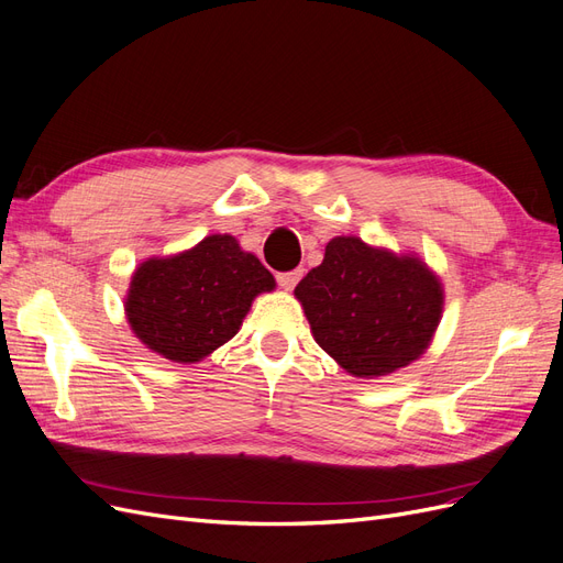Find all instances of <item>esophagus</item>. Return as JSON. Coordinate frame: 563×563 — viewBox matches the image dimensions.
<instances>
[{"mask_svg":"<svg viewBox=\"0 0 563 563\" xmlns=\"http://www.w3.org/2000/svg\"><path fill=\"white\" fill-rule=\"evenodd\" d=\"M300 277H302V269L282 272V275H277V282H279V286L284 288V291H294L296 284L300 282Z\"/></svg>","mask_w":563,"mask_h":563,"instance_id":"1","label":"esophagus"}]
</instances>
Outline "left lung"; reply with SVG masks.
<instances>
[{
    "label": "left lung",
    "instance_id": "left-lung-1",
    "mask_svg": "<svg viewBox=\"0 0 563 563\" xmlns=\"http://www.w3.org/2000/svg\"><path fill=\"white\" fill-rule=\"evenodd\" d=\"M294 294L317 345L366 380L420 360L444 312V284L418 253L371 246L354 234L333 236Z\"/></svg>",
    "mask_w": 563,
    "mask_h": 563
}]
</instances>
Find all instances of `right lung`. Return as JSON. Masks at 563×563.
I'll list each match as a JSON object with an SVG mask.
<instances>
[{
    "label": "right lung",
    "instance_id": "obj_1",
    "mask_svg": "<svg viewBox=\"0 0 563 563\" xmlns=\"http://www.w3.org/2000/svg\"><path fill=\"white\" fill-rule=\"evenodd\" d=\"M275 277L232 234L152 255L133 269L124 314L141 343L174 364H197L242 329L253 300Z\"/></svg>",
    "mask_w": 563,
    "mask_h": 563
}]
</instances>
